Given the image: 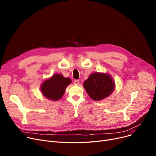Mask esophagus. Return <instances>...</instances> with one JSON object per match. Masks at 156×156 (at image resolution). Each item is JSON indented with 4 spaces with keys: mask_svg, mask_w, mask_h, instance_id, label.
<instances>
[{
    "mask_svg": "<svg viewBox=\"0 0 156 156\" xmlns=\"http://www.w3.org/2000/svg\"><path fill=\"white\" fill-rule=\"evenodd\" d=\"M79 83H80V81L78 80H75V81H74V84L78 85Z\"/></svg>",
    "mask_w": 156,
    "mask_h": 156,
    "instance_id": "1",
    "label": "esophagus"
}]
</instances>
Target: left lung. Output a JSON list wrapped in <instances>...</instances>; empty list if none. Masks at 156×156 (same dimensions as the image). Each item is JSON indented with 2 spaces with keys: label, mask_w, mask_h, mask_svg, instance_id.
I'll list each match as a JSON object with an SVG mask.
<instances>
[{
  "label": "left lung",
  "mask_w": 156,
  "mask_h": 156,
  "mask_svg": "<svg viewBox=\"0 0 156 156\" xmlns=\"http://www.w3.org/2000/svg\"><path fill=\"white\" fill-rule=\"evenodd\" d=\"M83 87L94 101H101L109 97L113 92L115 83L111 75L106 73H94L85 81Z\"/></svg>",
  "instance_id": "obj_1"
}]
</instances>
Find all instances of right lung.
I'll return each mask as SVG.
<instances>
[{"instance_id": "right-lung-1", "label": "right lung", "mask_w": 156, "mask_h": 156, "mask_svg": "<svg viewBox=\"0 0 156 156\" xmlns=\"http://www.w3.org/2000/svg\"><path fill=\"white\" fill-rule=\"evenodd\" d=\"M71 83L70 78H64L60 74H54L51 78L44 81L41 85V92L47 99L55 101L62 97L66 88Z\"/></svg>"}]
</instances>
